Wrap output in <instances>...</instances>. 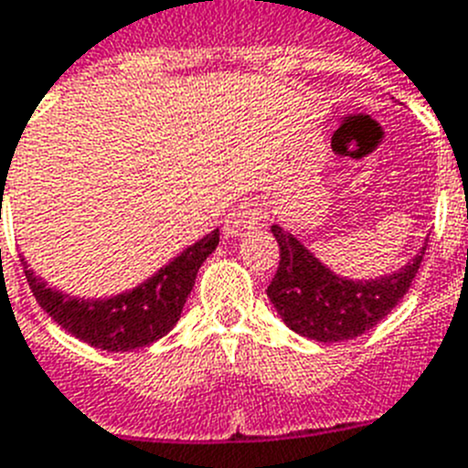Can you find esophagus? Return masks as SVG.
<instances>
[{
    "label": "esophagus",
    "instance_id": "1",
    "mask_svg": "<svg viewBox=\"0 0 468 468\" xmlns=\"http://www.w3.org/2000/svg\"><path fill=\"white\" fill-rule=\"evenodd\" d=\"M261 209H259L254 202H239L229 217H226V223H223V230L229 238H239V235L250 233V230L259 229L261 226Z\"/></svg>",
    "mask_w": 468,
    "mask_h": 468
}]
</instances>
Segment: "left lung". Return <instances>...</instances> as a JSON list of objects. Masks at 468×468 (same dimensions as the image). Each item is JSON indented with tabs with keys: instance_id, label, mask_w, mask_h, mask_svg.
<instances>
[{
	"instance_id": "left-lung-1",
	"label": "left lung",
	"mask_w": 468,
	"mask_h": 468,
	"mask_svg": "<svg viewBox=\"0 0 468 468\" xmlns=\"http://www.w3.org/2000/svg\"><path fill=\"white\" fill-rule=\"evenodd\" d=\"M271 233L280 245V266L268 284V299L292 332L324 344L353 339L381 323L408 294L429 242L426 238L421 250L391 275L351 280L324 266L278 223Z\"/></svg>"
}]
</instances>
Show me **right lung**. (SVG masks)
<instances>
[{
  "mask_svg": "<svg viewBox=\"0 0 468 468\" xmlns=\"http://www.w3.org/2000/svg\"><path fill=\"white\" fill-rule=\"evenodd\" d=\"M217 245L218 230H211L160 268L153 278L108 299L63 294L32 273L26 259L20 261L37 303L68 335L101 351L117 353L150 346L172 330L181 318L197 271Z\"/></svg>",
  "mask_w": 468,
  "mask_h": 468,
  "instance_id": "right-lung-1",
  "label": "right lung"
}]
</instances>
